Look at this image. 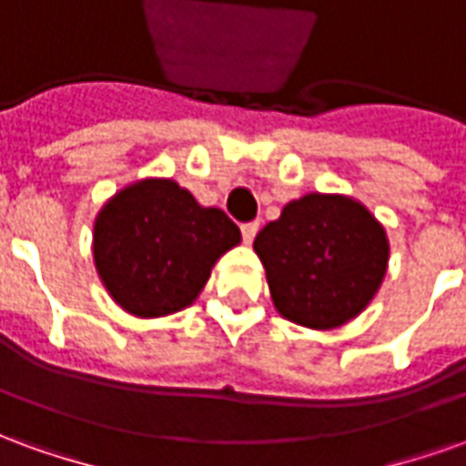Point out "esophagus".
<instances>
[{
    "mask_svg": "<svg viewBox=\"0 0 466 466\" xmlns=\"http://www.w3.org/2000/svg\"><path fill=\"white\" fill-rule=\"evenodd\" d=\"M257 232H259V222L242 224V237H244V242H247V244L254 242V237H257Z\"/></svg>",
    "mask_w": 466,
    "mask_h": 466,
    "instance_id": "1",
    "label": "esophagus"
}]
</instances>
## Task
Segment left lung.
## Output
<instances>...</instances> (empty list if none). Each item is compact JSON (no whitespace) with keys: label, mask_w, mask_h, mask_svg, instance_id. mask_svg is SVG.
I'll use <instances>...</instances> for the list:
<instances>
[{"label":"left lung","mask_w":466,"mask_h":466,"mask_svg":"<svg viewBox=\"0 0 466 466\" xmlns=\"http://www.w3.org/2000/svg\"><path fill=\"white\" fill-rule=\"evenodd\" d=\"M272 304L284 319L337 329L360 317L390 267L387 229L347 194L309 192L284 204L254 239Z\"/></svg>","instance_id":"obj_1"}]
</instances>
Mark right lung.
<instances>
[{"label":"right lung","mask_w":466,"mask_h":466,"mask_svg":"<svg viewBox=\"0 0 466 466\" xmlns=\"http://www.w3.org/2000/svg\"><path fill=\"white\" fill-rule=\"evenodd\" d=\"M239 242V227L222 209L202 207L169 177H144L96 212L92 257L124 312L157 319L192 307L214 264Z\"/></svg>","instance_id":"add662e5"}]
</instances>
